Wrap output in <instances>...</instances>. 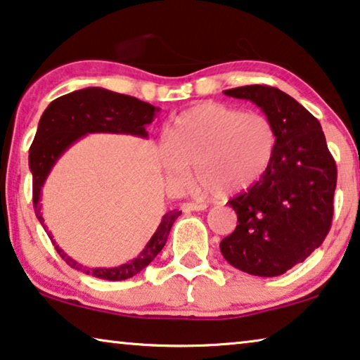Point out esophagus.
Wrapping results in <instances>:
<instances>
[{
  "label": "esophagus",
  "instance_id": "esophagus-1",
  "mask_svg": "<svg viewBox=\"0 0 360 360\" xmlns=\"http://www.w3.org/2000/svg\"><path fill=\"white\" fill-rule=\"evenodd\" d=\"M182 212H203L207 208L205 203H192V202H186L181 205Z\"/></svg>",
  "mask_w": 360,
  "mask_h": 360
}]
</instances>
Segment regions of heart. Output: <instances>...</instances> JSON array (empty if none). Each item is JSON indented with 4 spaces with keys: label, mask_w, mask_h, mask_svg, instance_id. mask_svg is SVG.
Listing matches in <instances>:
<instances>
[{
    "label": "heart",
    "mask_w": 360,
    "mask_h": 360,
    "mask_svg": "<svg viewBox=\"0 0 360 360\" xmlns=\"http://www.w3.org/2000/svg\"><path fill=\"white\" fill-rule=\"evenodd\" d=\"M278 134L270 117L221 103H203L176 117L160 147L171 184L184 186L194 165L200 194L233 195L266 173Z\"/></svg>",
    "instance_id": "obj_1"
}]
</instances>
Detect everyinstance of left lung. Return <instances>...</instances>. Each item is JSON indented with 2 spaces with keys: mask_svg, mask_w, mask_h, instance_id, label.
Listing matches in <instances>:
<instances>
[{
  "mask_svg": "<svg viewBox=\"0 0 360 360\" xmlns=\"http://www.w3.org/2000/svg\"><path fill=\"white\" fill-rule=\"evenodd\" d=\"M224 95L255 103L276 127V153L266 173L228 203L238 226L219 243L229 265L254 276H280L319 249L330 231L336 163L317 117L268 85Z\"/></svg>",
  "mask_w": 360,
  "mask_h": 360,
  "instance_id": "1",
  "label": "left lung"
}]
</instances>
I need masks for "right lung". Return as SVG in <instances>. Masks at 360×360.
Masks as SVG:
<instances>
[{
    "label": "right lung",
    "mask_w": 360,
    "mask_h": 360,
    "mask_svg": "<svg viewBox=\"0 0 360 360\" xmlns=\"http://www.w3.org/2000/svg\"><path fill=\"white\" fill-rule=\"evenodd\" d=\"M160 108L137 100L136 96L111 92L101 87H87L76 92L63 95L53 100L43 115L37 127V134L32 147L29 150V168L32 173V184H34V210L37 218L46 231L45 219L41 217V187L45 186L48 174L56 165L64 152L71 148L74 143L87 134H131L142 139L148 137L146 126L150 124L158 115ZM181 212L171 210L163 214L157 231L142 249L136 259L126 262L120 266L111 268H89L79 264L64 252L56 240L50 236L53 245L61 259L69 266L92 275L95 278L108 281H122L136 276L143 268L152 264L168 239L171 226L178 219Z\"/></svg>",
    "instance_id": "obj_1"
}]
</instances>
